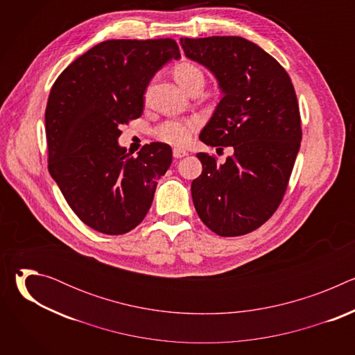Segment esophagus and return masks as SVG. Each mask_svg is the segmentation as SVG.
Instances as JSON below:
<instances>
[{
	"mask_svg": "<svg viewBox=\"0 0 355 355\" xmlns=\"http://www.w3.org/2000/svg\"><path fill=\"white\" fill-rule=\"evenodd\" d=\"M173 156H174L175 159H182V157L188 156V151H187V150H184V148H178V147H175V148L173 150Z\"/></svg>",
	"mask_w": 355,
	"mask_h": 355,
	"instance_id": "1",
	"label": "esophagus"
}]
</instances>
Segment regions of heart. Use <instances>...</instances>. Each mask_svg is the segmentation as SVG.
<instances>
[{"label": "heart", "mask_w": 355, "mask_h": 355, "mask_svg": "<svg viewBox=\"0 0 355 355\" xmlns=\"http://www.w3.org/2000/svg\"><path fill=\"white\" fill-rule=\"evenodd\" d=\"M174 77L184 89H189L196 84H204V73L192 63H180L174 67ZM196 121H166L156 129V136L170 144L184 146L191 140L192 132L196 129Z\"/></svg>", "instance_id": "b5f03b06"}]
</instances>
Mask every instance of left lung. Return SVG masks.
<instances>
[{"label":"left lung","instance_id":"1","mask_svg":"<svg viewBox=\"0 0 355 355\" xmlns=\"http://www.w3.org/2000/svg\"><path fill=\"white\" fill-rule=\"evenodd\" d=\"M188 59L205 66L223 98L199 139L233 147L223 164L198 153L202 174L191 184L198 216L223 237L247 234L278 209L300 147L296 94L285 69L240 36L180 40Z\"/></svg>","mask_w":355,"mask_h":355}]
</instances>
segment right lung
<instances>
[{"instance_id":"1","label":"right lung","mask_w":355,"mask_h":355,"mask_svg":"<svg viewBox=\"0 0 355 355\" xmlns=\"http://www.w3.org/2000/svg\"><path fill=\"white\" fill-rule=\"evenodd\" d=\"M181 58L174 39L105 40L55 81L44 112L49 173L74 214L91 229L123 234L148 212L173 151L155 141L137 157L118 144L121 126L143 112L155 74Z\"/></svg>"}]
</instances>
